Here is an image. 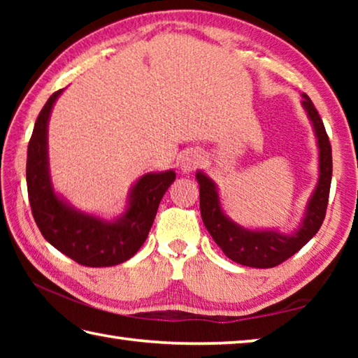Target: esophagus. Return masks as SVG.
<instances>
[{
	"label": "esophagus",
	"mask_w": 358,
	"mask_h": 358,
	"mask_svg": "<svg viewBox=\"0 0 358 358\" xmlns=\"http://www.w3.org/2000/svg\"><path fill=\"white\" fill-rule=\"evenodd\" d=\"M199 162H201V155L196 153V151H186L185 155L180 156L178 169L181 172L189 173L196 169V166H199Z\"/></svg>",
	"instance_id": "obj_1"
}]
</instances>
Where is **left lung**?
Returning a JSON list of instances; mask_svg holds the SVG:
<instances>
[{
  "label": "left lung",
  "mask_w": 358,
  "mask_h": 358,
  "mask_svg": "<svg viewBox=\"0 0 358 358\" xmlns=\"http://www.w3.org/2000/svg\"><path fill=\"white\" fill-rule=\"evenodd\" d=\"M301 107L313 126L319 150V178L305 205L303 216L294 230L251 229L240 226L226 215L222 208L217 185L203 171L196 172L201 196V215L205 227L226 256L240 265L254 268H270L294 256L310 241L322 226L331 183V147L322 120L313 101L303 93Z\"/></svg>",
  "instance_id": "left-lung-1"
}]
</instances>
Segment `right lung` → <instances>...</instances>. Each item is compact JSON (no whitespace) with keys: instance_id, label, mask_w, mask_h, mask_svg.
<instances>
[{"instance_id":"obj_1","label":"right lung","mask_w":358,"mask_h":358,"mask_svg":"<svg viewBox=\"0 0 358 358\" xmlns=\"http://www.w3.org/2000/svg\"><path fill=\"white\" fill-rule=\"evenodd\" d=\"M63 92L48 98L28 143L27 186L34 221L48 243L80 265L123 264L147 240L161 199L177 175L171 169L138 177L128 192L124 211L110 220L74 207L53 187L48 159V121Z\"/></svg>"}]
</instances>
